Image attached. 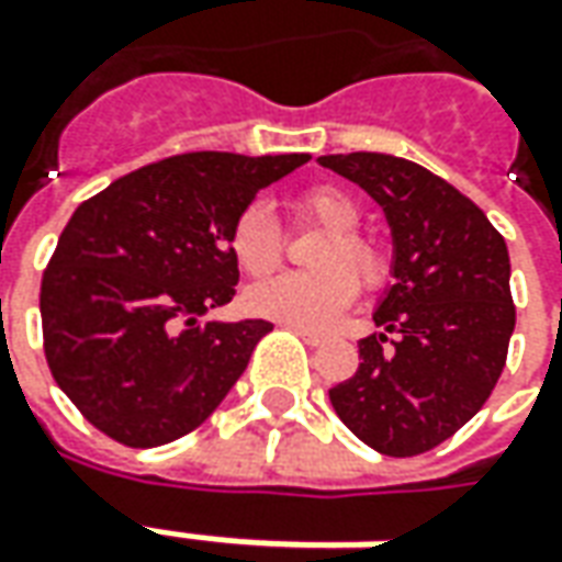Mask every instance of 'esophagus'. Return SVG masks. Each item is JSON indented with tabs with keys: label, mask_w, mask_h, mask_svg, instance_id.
<instances>
[{
	"label": "esophagus",
	"mask_w": 562,
	"mask_h": 562,
	"mask_svg": "<svg viewBox=\"0 0 562 562\" xmlns=\"http://www.w3.org/2000/svg\"><path fill=\"white\" fill-rule=\"evenodd\" d=\"M289 329L295 331V335H301V338H304V341H307V345H311V347H316V345H323V335H319V331H311V329H301V326H289Z\"/></svg>",
	"instance_id": "esophagus-1"
}]
</instances>
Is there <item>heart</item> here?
<instances>
[{
  "label": "heart",
  "mask_w": 562,
  "mask_h": 562,
  "mask_svg": "<svg viewBox=\"0 0 562 562\" xmlns=\"http://www.w3.org/2000/svg\"><path fill=\"white\" fill-rule=\"evenodd\" d=\"M301 212L319 221L331 236L316 251L319 270L304 273H280L265 282H255L246 292V307L258 316L301 326V329H323L360 292L358 270L366 282H378L384 273V258L357 233L360 205L338 187H313L301 196ZM231 251L236 265L249 277H265L282 261V231L267 200H251L239 217L233 221ZM350 263L352 271L346 267Z\"/></svg>",
  "instance_id": "heart-1"
}]
</instances>
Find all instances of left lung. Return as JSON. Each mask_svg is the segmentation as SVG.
Wrapping results in <instances>:
<instances>
[{"mask_svg": "<svg viewBox=\"0 0 562 562\" xmlns=\"http://www.w3.org/2000/svg\"><path fill=\"white\" fill-rule=\"evenodd\" d=\"M316 162L381 205L393 243V282L372 313L381 331L360 341L331 409L381 456H422L483 409L505 369L517 319L505 239L476 202L403 156Z\"/></svg>", "mask_w": 562, "mask_h": 562, "instance_id": "1", "label": "left lung"}]
</instances>
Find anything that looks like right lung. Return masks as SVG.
<instances>
[{"mask_svg": "<svg viewBox=\"0 0 562 562\" xmlns=\"http://www.w3.org/2000/svg\"><path fill=\"white\" fill-rule=\"evenodd\" d=\"M307 153H184L125 175L82 202L42 277V335L57 387L106 437L153 449L200 427L265 319L205 313L233 297V221Z\"/></svg>", "mask_w": 562, "mask_h": 562, "instance_id": "1", "label": "right lung"}]
</instances>
